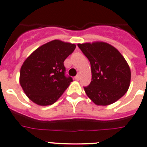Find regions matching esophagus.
<instances>
[{"mask_svg": "<svg viewBox=\"0 0 147 147\" xmlns=\"http://www.w3.org/2000/svg\"><path fill=\"white\" fill-rule=\"evenodd\" d=\"M75 79L76 80H79L80 79V75H77L75 77Z\"/></svg>", "mask_w": 147, "mask_h": 147, "instance_id": "obj_1", "label": "esophagus"}]
</instances>
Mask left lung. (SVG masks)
Here are the masks:
<instances>
[{
    "mask_svg": "<svg viewBox=\"0 0 147 147\" xmlns=\"http://www.w3.org/2000/svg\"><path fill=\"white\" fill-rule=\"evenodd\" d=\"M92 68V81L86 94L97 105H108L127 92L131 72L125 58L106 42L78 44Z\"/></svg>",
    "mask_w": 147,
    "mask_h": 147,
    "instance_id": "obj_1",
    "label": "left lung"
}]
</instances>
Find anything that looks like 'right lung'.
I'll list each match as a JSON object with an SVG mask.
<instances>
[{
    "label": "right lung",
    "mask_w": 147,
    "mask_h": 147,
    "mask_svg": "<svg viewBox=\"0 0 147 147\" xmlns=\"http://www.w3.org/2000/svg\"><path fill=\"white\" fill-rule=\"evenodd\" d=\"M76 45L53 40L34 51L20 69V83L30 100L39 105H50L57 101L72 78L66 76L64 61Z\"/></svg>",
    "instance_id": "1"
}]
</instances>
